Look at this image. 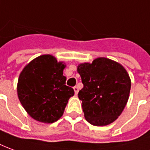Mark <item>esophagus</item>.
<instances>
[{
	"instance_id": "34e87169",
	"label": "esophagus",
	"mask_w": 150,
	"mask_h": 150,
	"mask_svg": "<svg viewBox=\"0 0 150 150\" xmlns=\"http://www.w3.org/2000/svg\"><path fill=\"white\" fill-rule=\"evenodd\" d=\"M74 91H75V95H77L79 93V88L77 86H75V87H74Z\"/></svg>"
}]
</instances>
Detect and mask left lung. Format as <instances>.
I'll return each mask as SVG.
<instances>
[{
  "instance_id": "left-lung-1",
  "label": "left lung",
  "mask_w": 150,
  "mask_h": 150,
  "mask_svg": "<svg viewBox=\"0 0 150 150\" xmlns=\"http://www.w3.org/2000/svg\"><path fill=\"white\" fill-rule=\"evenodd\" d=\"M83 88L78 93L88 122L106 126L115 122L126 106L131 79L122 65L106 57H97L92 63L77 67Z\"/></svg>"
}]
</instances>
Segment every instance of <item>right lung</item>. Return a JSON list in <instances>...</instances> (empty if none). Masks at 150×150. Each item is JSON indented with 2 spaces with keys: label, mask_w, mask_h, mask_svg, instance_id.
<instances>
[{
  "label": "right lung",
  "mask_w": 150,
  "mask_h": 150,
  "mask_svg": "<svg viewBox=\"0 0 150 150\" xmlns=\"http://www.w3.org/2000/svg\"><path fill=\"white\" fill-rule=\"evenodd\" d=\"M66 65L56 57L45 54L28 63L19 75L17 92L25 110L32 119L45 123L62 116L74 89L66 85Z\"/></svg>",
  "instance_id": "1"
}]
</instances>
